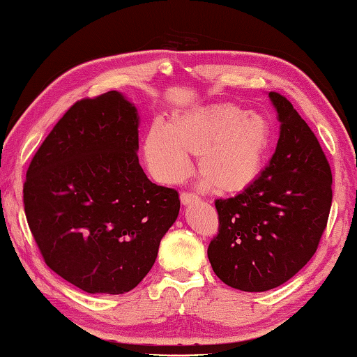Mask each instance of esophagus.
<instances>
[{"mask_svg":"<svg viewBox=\"0 0 357 357\" xmlns=\"http://www.w3.org/2000/svg\"><path fill=\"white\" fill-rule=\"evenodd\" d=\"M199 201V197L195 195V193H190V192H183L181 193V203L183 204H192V203H197Z\"/></svg>","mask_w":357,"mask_h":357,"instance_id":"34e87169","label":"esophagus"}]
</instances>
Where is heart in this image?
Segmentation results:
<instances>
[{
	"mask_svg": "<svg viewBox=\"0 0 357 357\" xmlns=\"http://www.w3.org/2000/svg\"><path fill=\"white\" fill-rule=\"evenodd\" d=\"M275 142L271 123L236 102H213L154 123L145 137V159L154 178L178 184L189 176L192 156L204 184L218 193H241L259 178Z\"/></svg>",
	"mask_w": 357,
	"mask_h": 357,
	"instance_id": "1",
	"label": "heart"
}]
</instances>
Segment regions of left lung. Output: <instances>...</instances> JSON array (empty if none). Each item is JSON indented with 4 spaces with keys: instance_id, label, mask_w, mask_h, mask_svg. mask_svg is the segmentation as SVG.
I'll use <instances>...</instances> for the list:
<instances>
[{
    "instance_id": "obj_1",
    "label": "left lung",
    "mask_w": 357,
    "mask_h": 357,
    "mask_svg": "<svg viewBox=\"0 0 357 357\" xmlns=\"http://www.w3.org/2000/svg\"><path fill=\"white\" fill-rule=\"evenodd\" d=\"M281 123L276 151L248 189L215 199L218 232L207 248L229 287L265 291L295 276L319 248L333 203V174L312 129L291 102L268 93Z\"/></svg>"
}]
</instances>
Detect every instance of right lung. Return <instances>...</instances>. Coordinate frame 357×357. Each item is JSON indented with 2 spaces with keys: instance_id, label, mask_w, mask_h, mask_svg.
Listing matches in <instances>:
<instances>
[{
  "instance_id": "right-lung-1",
  "label": "right lung",
  "mask_w": 357,
  "mask_h": 357,
  "mask_svg": "<svg viewBox=\"0 0 357 357\" xmlns=\"http://www.w3.org/2000/svg\"><path fill=\"white\" fill-rule=\"evenodd\" d=\"M137 109L116 90L76 101L32 158L23 204L45 264L87 294L132 290L179 213L139 164Z\"/></svg>"
}]
</instances>
